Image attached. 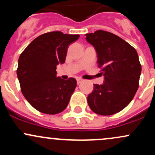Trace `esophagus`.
<instances>
[{
	"label": "esophagus",
	"mask_w": 155,
	"mask_h": 155,
	"mask_svg": "<svg viewBox=\"0 0 155 155\" xmlns=\"http://www.w3.org/2000/svg\"><path fill=\"white\" fill-rule=\"evenodd\" d=\"M76 81H77V84H81V82H82L83 80L81 79H76Z\"/></svg>",
	"instance_id": "obj_1"
}]
</instances>
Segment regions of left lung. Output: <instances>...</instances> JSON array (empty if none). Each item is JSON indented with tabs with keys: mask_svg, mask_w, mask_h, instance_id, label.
Segmentation results:
<instances>
[{
	"mask_svg": "<svg viewBox=\"0 0 155 155\" xmlns=\"http://www.w3.org/2000/svg\"><path fill=\"white\" fill-rule=\"evenodd\" d=\"M95 48L98 67L104 76L102 84H94L87 96L92 111L112 115L128 105L136 95L141 73L138 55L132 46L120 37L104 31L85 34Z\"/></svg>",
	"mask_w": 155,
	"mask_h": 155,
	"instance_id": "left-lung-1",
	"label": "left lung"
}]
</instances>
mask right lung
Segmentation results:
<instances>
[{
    "instance_id": "right-lung-1",
    "label": "right lung",
    "mask_w": 155,
    "mask_h": 155,
    "mask_svg": "<svg viewBox=\"0 0 155 155\" xmlns=\"http://www.w3.org/2000/svg\"><path fill=\"white\" fill-rule=\"evenodd\" d=\"M79 35L60 31L39 35L20 54L17 70L21 91L40 112L56 114L65 109L75 90L76 80L57 76L56 67L65 63L68 47Z\"/></svg>"
}]
</instances>
